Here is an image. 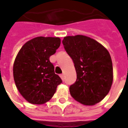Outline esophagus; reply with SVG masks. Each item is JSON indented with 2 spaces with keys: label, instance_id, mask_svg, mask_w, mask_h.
Returning <instances> with one entry per match:
<instances>
[{
  "label": "esophagus",
  "instance_id": "1",
  "mask_svg": "<svg viewBox=\"0 0 128 128\" xmlns=\"http://www.w3.org/2000/svg\"><path fill=\"white\" fill-rule=\"evenodd\" d=\"M60 77L61 78V79L62 80H64V74H62L60 75Z\"/></svg>",
  "mask_w": 128,
  "mask_h": 128
}]
</instances>
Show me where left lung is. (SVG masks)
Returning <instances> with one entry per match:
<instances>
[{"mask_svg": "<svg viewBox=\"0 0 128 128\" xmlns=\"http://www.w3.org/2000/svg\"><path fill=\"white\" fill-rule=\"evenodd\" d=\"M62 43L76 72V81L70 86L71 96L84 105L102 101L114 80L110 52L97 41L82 35L64 37Z\"/></svg>", "mask_w": 128, "mask_h": 128, "instance_id": "1", "label": "left lung"}]
</instances>
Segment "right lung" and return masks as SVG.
Wrapping results in <instances>:
<instances>
[{
	"label": "right lung",
	"instance_id": "1",
	"mask_svg": "<svg viewBox=\"0 0 128 128\" xmlns=\"http://www.w3.org/2000/svg\"><path fill=\"white\" fill-rule=\"evenodd\" d=\"M60 38L37 37L21 47L13 64V78L18 92L29 103L44 104L62 82L50 57L60 46Z\"/></svg>",
	"mask_w": 128,
	"mask_h": 128
}]
</instances>
